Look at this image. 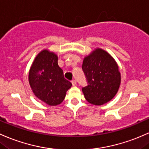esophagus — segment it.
I'll return each mask as SVG.
<instances>
[{"mask_svg": "<svg viewBox=\"0 0 149 149\" xmlns=\"http://www.w3.org/2000/svg\"><path fill=\"white\" fill-rule=\"evenodd\" d=\"M71 83H72V86H76V81H75V80H72L71 81Z\"/></svg>", "mask_w": 149, "mask_h": 149, "instance_id": "1", "label": "esophagus"}]
</instances>
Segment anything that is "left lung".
<instances>
[{
    "instance_id": "1",
    "label": "left lung",
    "mask_w": 149,
    "mask_h": 149,
    "mask_svg": "<svg viewBox=\"0 0 149 149\" xmlns=\"http://www.w3.org/2000/svg\"><path fill=\"white\" fill-rule=\"evenodd\" d=\"M82 69L88 81L82 91L88 102L102 105L113 98L120 88L121 76L117 63L107 52L93 51L83 60Z\"/></svg>"
}]
</instances>
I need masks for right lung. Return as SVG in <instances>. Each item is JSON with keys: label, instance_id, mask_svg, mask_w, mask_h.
<instances>
[{"label": "right lung", "instance_id": "1", "mask_svg": "<svg viewBox=\"0 0 149 149\" xmlns=\"http://www.w3.org/2000/svg\"><path fill=\"white\" fill-rule=\"evenodd\" d=\"M29 82L35 95L52 106L61 103L72 86L63 77L58 57L47 50L41 52L35 58L29 70Z\"/></svg>", "mask_w": 149, "mask_h": 149}]
</instances>
